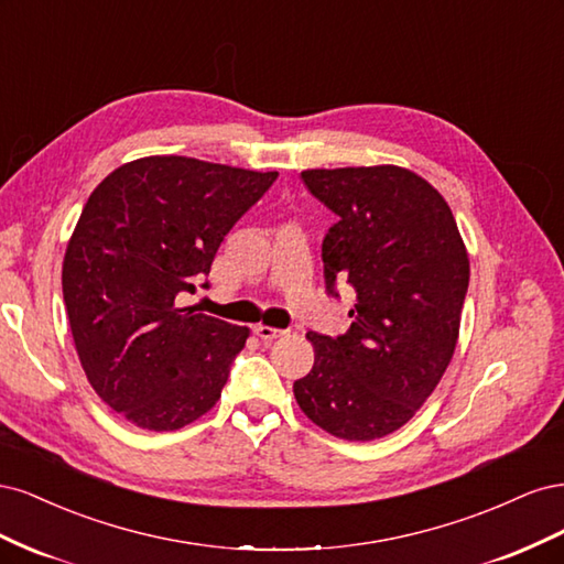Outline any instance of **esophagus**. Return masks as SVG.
I'll use <instances>...</instances> for the list:
<instances>
[{
    "instance_id": "34e87169",
    "label": "esophagus",
    "mask_w": 564,
    "mask_h": 564,
    "mask_svg": "<svg viewBox=\"0 0 564 564\" xmlns=\"http://www.w3.org/2000/svg\"><path fill=\"white\" fill-rule=\"evenodd\" d=\"M253 334L259 336L261 340H275V338H282L286 332L284 329H275V327H268V324H259V327H253Z\"/></svg>"
}]
</instances>
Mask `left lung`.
Here are the masks:
<instances>
[{"label": "left lung", "instance_id": "1", "mask_svg": "<svg viewBox=\"0 0 564 564\" xmlns=\"http://www.w3.org/2000/svg\"><path fill=\"white\" fill-rule=\"evenodd\" d=\"M308 191L338 216L322 242L324 280L350 284L344 336L305 334L315 365L294 383L301 412L350 442L412 419L456 350L470 261L435 187L395 164L305 169Z\"/></svg>", "mask_w": 564, "mask_h": 564}]
</instances>
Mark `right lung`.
Masks as SVG:
<instances>
[{
  "instance_id": "right-lung-1",
  "label": "right lung",
  "mask_w": 564,
  "mask_h": 564,
  "mask_svg": "<svg viewBox=\"0 0 564 564\" xmlns=\"http://www.w3.org/2000/svg\"><path fill=\"white\" fill-rule=\"evenodd\" d=\"M278 172L150 155L117 166L84 204L63 259V301L84 373L143 431H178L218 402L249 338L183 292Z\"/></svg>"
}]
</instances>
